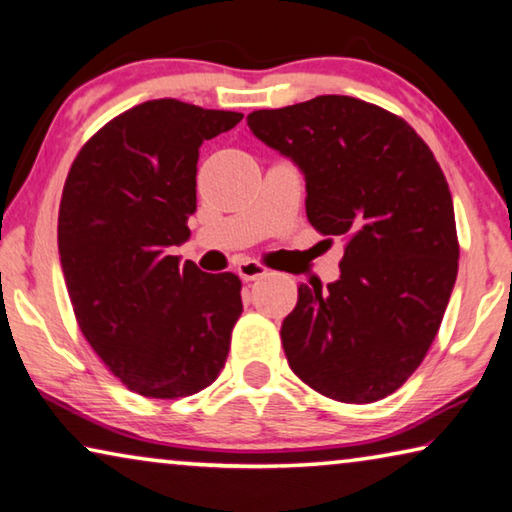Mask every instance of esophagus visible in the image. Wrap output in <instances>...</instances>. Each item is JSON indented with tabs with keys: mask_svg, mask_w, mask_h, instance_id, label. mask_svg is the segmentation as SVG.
Returning a JSON list of instances; mask_svg holds the SVG:
<instances>
[{
	"mask_svg": "<svg viewBox=\"0 0 512 512\" xmlns=\"http://www.w3.org/2000/svg\"><path fill=\"white\" fill-rule=\"evenodd\" d=\"M237 275L243 282H253V280H259V278H266V275H269V269H266V266H262L259 262H241L237 266Z\"/></svg>",
	"mask_w": 512,
	"mask_h": 512,
	"instance_id": "obj_1",
	"label": "esophagus"
}]
</instances>
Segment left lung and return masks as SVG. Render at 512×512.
I'll list each match as a JSON object with an SVG mask.
<instances>
[{"instance_id":"obj_1","label":"left lung","mask_w":512,"mask_h":512,"mask_svg":"<svg viewBox=\"0 0 512 512\" xmlns=\"http://www.w3.org/2000/svg\"><path fill=\"white\" fill-rule=\"evenodd\" d=\"M305 175L307 221L346 241L337 282L298 287L282 321L291 371L328 399L373 403L412 376L458 275L449 184L403 118L348 95L248 116Z\"/></svg>"}]
</instances>
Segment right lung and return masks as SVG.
Listing matches in <instances>:
<instances>
[{
	"label": "right lung",
	"instance_id": "add662e5",
	"mask_svg": "<svg viewBox=\"0 0 512 512\" xmlns=\"http://www.w3.org/2000/svg\"><path fill=\"white\" fill-rule=\"evenodd\" d=\"M243 118L173 97L104 125L72 161L59 255L79 330L148 399L191 396L225 367L241 280L168 255L191 237L200 145Z\"/></svg>",
	"mask_w": 512,
	"mask_h": 512
}]
</instances>
